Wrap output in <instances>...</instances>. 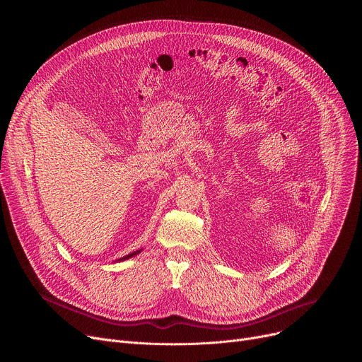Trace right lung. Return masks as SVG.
I'll use <instances>...</instances> for the list:
<instances>
[{
  "label": "right lung",
  "instance_id": "right-lung-1",
  "mask_svg": "<svg viewBox=\"0 0 362 362\" xmlns=\"http://www.w3.org/2000/svg\"><path fill=\"white\" fill-rule=\"evenodd\" d=\"M140 250H137V252H133V253H130V255H127V256H124V257H122L120 261H124V259H129V257H132V256H134V255H137Z\"/></svg>",
  "mask_w": 362,
  "mask_h": 362
}]
</instances>
